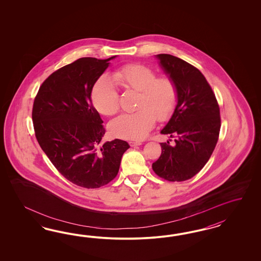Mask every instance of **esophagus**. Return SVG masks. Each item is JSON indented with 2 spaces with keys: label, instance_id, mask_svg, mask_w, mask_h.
Masks as SVG:
<instances>
[{
  "label": "esophagus",
  "instance_id": "1",
  "mask_svg": "<svg viewBox=\"0 0 261 261\" xmlns=\"http://www.w3.org/2000/svg\"><path fill=\"white\" fill-rule=\"evenodd\" d=\"M129 143H130L131 146H138V145L142 144V142H137V141H131V142H129Z\"/></svg>",
  "mask_w": 261,
  "mask_h": 261
}]
</instances>
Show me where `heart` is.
Instances as JSON below:
<instances>
[{
	"instance_id": "b5f03b06",
	"label": "heart",
	"mask_w": 261,
	"mask_h": 261,
	"mask_svg": "<svg viewBox=\"0 0 261 261\" xmlns=\"http://www.w3.org/2000/svg\"><path fill=\"white\" fill-rule=\"evenodd\" d=\"M125 90L139 92L137 108L130 114H122L112 120L110 131L121 139L142 140L154 126L156 118L167 119L177 103L178 92L172 79L157 77L150 68L128 64L113 71L109 76H102L95 83L92 100L96 110L103 115L112 116L119 109V97L114 83Z\"/></svg>"
}]
</instances>
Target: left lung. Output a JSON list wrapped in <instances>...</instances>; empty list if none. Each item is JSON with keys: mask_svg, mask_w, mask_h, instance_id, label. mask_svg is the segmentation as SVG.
Instances as JSON below:
<instances>
[{"mask_svg": "<svg viewBox=\"0 0 261 261\" xmlns=\"http://www.w3.org/2000/svg\"><path fill=\"white\" fill-rule=\"evenodd\" d=\"M155 57L173 79L178 98L171 118L161 130L175 138L174 144L161 143L162 154L152 168L165 180L182 182L196 175L211 158L220 132V111L212 88L198 69L176 56L162 54Z\"/></svg>", "mask_w": 261, "mask_h": 261, "instance_id": "8db88e82", "label": "left lung"}]
</instances>
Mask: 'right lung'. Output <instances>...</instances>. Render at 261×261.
<instances>
[{
    "mask_svg": "<svg viewBox=\"0 0 261 261\" xmlns=\"http://www.w3.org/2000/svg\"><path fill=\"white\" fill-rule=\"evenodd\" d=\"M115 57H83L64 66L43 82L33 103V126L42 150L67 180L86 189L111 182L130 147L119 139L101 144L105 129L91 97Z\"/></svg>",
    "mask_w": 261,
    "mask_h": 261,
    "instance_id": "1",
    "label": "right lung"
}]
</instances>
